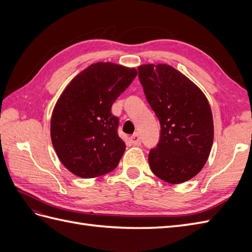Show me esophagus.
I'll return each instance as SVG.
<instances>
[{
  "instance_id": "esophagus-1",
  "label": "esophagus",
  "mask_w": 252,
  "mask_h": 252,
  "mask_svg": "<svg viewBox=\"0 0 252 252\" xmlns=\"http://www.w3.org/2000/svg\"><path fill=\"white\" fill-rule=\"evenodd\" d=\"M129 141H130L131 144L134 145V146H139V145H141V139L138 133H134L133 135H131L130 138H129Z\"/></svg>"
}]
</instances>
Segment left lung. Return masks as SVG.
Here are the masks:
<instances>
[{"mask_svg": "<svg viewBox=\"0 0 252 252\" xmlns=\"http://www.w3.org/2000/svg\"><path fill=\"white\" fill-rule=\"evenodd\" d=\"M139 79L161 124L159 141L148 156L151 171L170 184L192 179L212 147L213 120L207 97L167 64L141 65Z\"/></svg>", "mask_w": 252, "mask_h": 252, "instance_id": "obj_1", "label": "left lung"}]
</instances>
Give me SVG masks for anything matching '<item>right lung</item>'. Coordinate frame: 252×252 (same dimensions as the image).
<instances>
[{
	"label": "right lung",
	"instance_id": "right-lung-1",
	"mask_svg": "<svg viewBox=\"0 0 252 252\" xmlns=\"http://www.w3.org/2000/svg\"><path fill=\"white\" fill-rule=\"evenodd\" d=\"M135 68L95 63L75 77L53 108L50 135L57 156L80 178L112 171L126 145L118 134L111 106L136 77Z\"/></svg>",
	"mask_w": 252,
	"mask_h": 252
}]
</instances>
